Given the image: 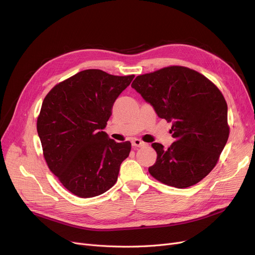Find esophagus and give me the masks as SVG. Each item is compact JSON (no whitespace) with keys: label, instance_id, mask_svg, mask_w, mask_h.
<instances>
[{"label":"esophagus","instance_id":"obj_1","mask_svg":"<svg viewBox=\"0 0 255 255\" xmlns=\"http://www.w3.org/2000/svg\"><path fill=\"white\" fill-rule=\"evenodd\" d=\"M131 142H132V145L135 146V148H140V146H144L146 144L145 142H143V141H141L140 139H137V138L133 139Z\"/></svg>","mask_w":255,"mask_h":255}]
</instances>
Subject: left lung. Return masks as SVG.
<instances>
[{
	"label": "left lung",
	"mask_w": 255,
	"mask_h": 255,
	"mask_svg": "<svg viewBox=\"0 0 255 255\" xmlns=\"http://www.w3.org/2000/svg\"><path fill=\"white\" fill-rule=\"evenodd\" d=\"M131 87L157 116L171 122L167 149L154 142L157 160L149 172L158 181L187 188L215 167L229 139L227 104L219 89L192 69L170 66L138 75Z\"/></svg>",
	"instance_id": "obj_1"
}]
</instances>
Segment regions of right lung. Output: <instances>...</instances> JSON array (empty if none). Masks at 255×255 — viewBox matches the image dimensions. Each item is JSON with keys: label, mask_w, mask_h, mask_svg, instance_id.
<instances>
[{"label": "right lung", "mask_w": 255, "mask_h": 255, "mask_svg": "<svg viewBox=\"0 0 255 255\" xmlns=\"http://www.w3.org/2000/svg\"><path fill=\"white\" fill-rule=\"evenodd\" d=\"M134 75L80 71L47 94L37 120L45 161L67 190L94 197L116 184L130 141L116 142L103 129L115 101Z\"/></svg>", "instance_id": "1"}]
</instances>
